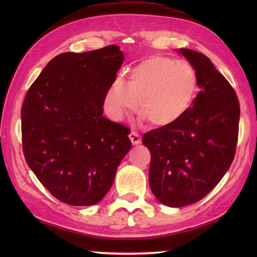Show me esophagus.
Masks as SVG:
<instances>
[{"mask_svg":"<svg viewBox=\"0 0 257 257\" xmlns=\"http://www.w3.org/2000/svg\"><path fill=\"white\" fill-rule=\"evenodd\" d=\"M129 138H130V141H132V143H133L134 145L141 144V142H142V137L139 136V135L136 132H134V130H132V132H130Z\"/></svg>","mask_w":257,"mask_h":257,"instance_id":"1","label":"esophagus"}]
</instances>
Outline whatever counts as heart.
Instances as JSON below:
<instances>
[{
	"label": "heart",
	"mask_w": 257,
	"mask_h": 257,
	"mask_svg": "<svg viewBox=\"0 0 257 257\" xmlns=\"http://www.w3.org/2000/svg\"><path fill=\"white\" fill-rule=\"evenodd\" d=\"M196 92L197 77L190 64L155 55L133 68L127 82L122 78L112 82L105 105L116 119H122L138 105L142 120L165 127L188 111Z\"/></svg>",
	"instance_id": "b5f03b06"
}]
</instances>
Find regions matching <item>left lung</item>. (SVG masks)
<instances>
[{"mask_svg":"<svg viewBox=\"0 0 257 257\" xmlns=\"http://www.w3.org/2000/svg\"><path fill=\"white\" fill-rule=\"evenodd\" d=\"M179 51L195 69L201 90L179 120L142 139L151 151V189L170 207L201 201L222 179L236 154L240 116L236 92L211 60Z\"/></svg>","mask_w":257,"mask_h":257,"instance_id":"obj_1","label":"left lung"}]
</instances>
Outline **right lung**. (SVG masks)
I'll return each mask as SVG.
<instances>
[{"label": "right lung", "instance_id": "1", "mask_svg": "<svg viewBox=\"0 0 257 257\" xmlns=\"http://www.w3.org/2000/svg\"><path fill=\"white\" fill-rule=\"evenodd\" d=\"M123 63L119 46L56 55L21 108L26 162L41 184L75 206L97 204L128 153L129 128L103 116L105 95Z\"/></svg>", "mask_w": 257, "mask_h": 257}]
</instances>
